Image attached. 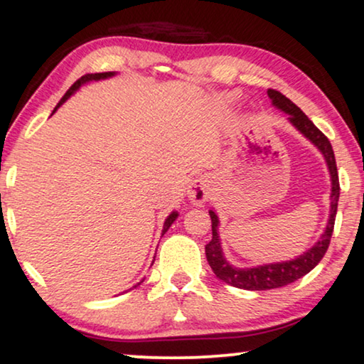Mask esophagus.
Returning <instances> with one entry per match:
<instances>
[{"instance_id": "34e87169", "label": "esophagus", "mask_w": 364, "mask_h": 364, "mask_svg": "<svg viewBox=\"0 0 364 364\" xmlns=\"http://www.w3.org/2000/svg\"><path fill=\"white\" fill-rule=\"evenodd\" d=\"M187 197L191 198L193 205H203L210 197V183L205 176L196 177L187 188Z\"/></svg>"}]
</instances>
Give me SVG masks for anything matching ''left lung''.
Returning <instances> with one entry per match:
<instances>
[{
    "label": "left lung",
    "mask_w": 364,
    "mask_h": 364,
    "mask_svg": "<svg viewBox=\"0 0 364 364\" xmlns=\"http://www.w3.org/2000/svg\"><path fill=\"white\" fill-rule=\"evenodd\" d=\"M268 97L272 99L273 106L280 109V111L287 112L290 122L300 131L303 136L315 144L320 149L323 156L326 159L328 168L331 173V210H330V220H328L326 230L323 233L320 240L316 242L315 247H311L306 253H303L295 260L282 262V263H270V265L255 267V268H235L228 263L222 255L220 238H218L217 228H218V217L215 212L210 210L212 218V240L205 245V255L207 262L213 273L223 280L228 285L243 288V290H272V288H280L290 283L296 282L298 278L305 277L310 273L330 247V240L333 235V227H335L336 218V208H338V198H340V181H338V168L335 161V152L328 137L313 124L310 119L305 116L296 104H293L287 96L282 92L275 91V89H268Z\"/></svg>",
    "instance_id": "obj_1"
}]
</instances>
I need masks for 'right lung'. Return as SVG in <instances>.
Segmentation results:
<instances>
[{
  "instance_id": "right-lung-1",
  "label": "right lung",
  "mask_w": 364,
  "mask_h": 364,
  "mask_svg": "<svg viewBox=\"0 0 364 364\" xmlns=\"http://www.w3.org/2000/svg\"><path fill=\"white\" fill-rule=\"evenodd\" d=\"M112 74H114V73H96V74H84V76H82V77H79V79H77V81H76V82H74V84H73V86L68 89V91H66V94H64V96H63V99H61V101H59V104H58V107H59V106H61V104H63L64 101H66V99H68L69 96H71V94H74V91H77V89H79V86H81V84H84V82H87V81H97V79H106V77H111V76H112ZM54 111H56V109H54ZM177 215H178V213H177V212H172V213H171V215H168V217L166 218V223H164V230H162V235H164V233H166V232L168 230V227H171V225H172V223H173V220H176V218H177Z\"/></svg>"
}]
</instances>
